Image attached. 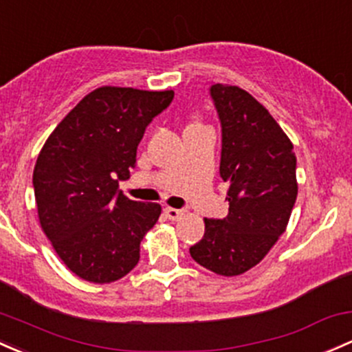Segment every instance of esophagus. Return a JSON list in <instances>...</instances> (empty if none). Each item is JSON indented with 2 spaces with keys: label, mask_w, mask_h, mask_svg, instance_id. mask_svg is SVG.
Here are the masks:
<instances>
[{
  "label": "esophagus",
  "mask_w": 352,
  "mask_h": 352,
  "mask_svg": "<svg viewBox=\"0 0 352 352\" xmlns=\"http://www.w3.org/2000/svg\"><path fill=\"white\" fill-rule=\"evenodd\" d=\"M164 212H165V216L168 217V219L179 221L180 217H182L184 214H186V210H184V209H173V207H165Z\"/></svg>",
  "instance_id": "obj_1"
}]
</instances>
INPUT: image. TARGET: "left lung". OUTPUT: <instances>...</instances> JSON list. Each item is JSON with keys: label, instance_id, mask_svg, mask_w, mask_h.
Returning a JSON list of instances; mask_svg holds the SVG:
<instances>
[{"label": "left lung", "instance_id": "obj_1", "mask_svg": "<svg viewBox=\"0 0 352 352\" xmlns=\"http://www.w3.org/2000/svg\"><path fill=\"white\" fill-rule=\"evenodd\" d=\"M221 123V179L229 184V214L206 219L190 246L199 265L223 276L260 263L283 234L297 199V158L280 124L243 89L209 87Z\"/></svg>", "mask_w": 352, "mask_h": 352}]
</instances>
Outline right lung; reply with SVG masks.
I'll use <instances>...</instances> for the list:
<instances>
[{"instance_id": "right-lung-1", "label": "right lung", "mask_w": 352, "mask_h": 352, "mask_svg": "<svg viewBox=\"0 0 352 352\" xmlns=\"http://www.w3.org/2000/svg\"><path fill=\"white\" fill-rule=\"evenodd\" d=\"M173 91L99 87L64 120L36 158L33 190L43 232L70 272L111 283L140 261V243L160 204L120 190L136 166L148 124L170 106Z\"/></svg>"}]
</instances>
